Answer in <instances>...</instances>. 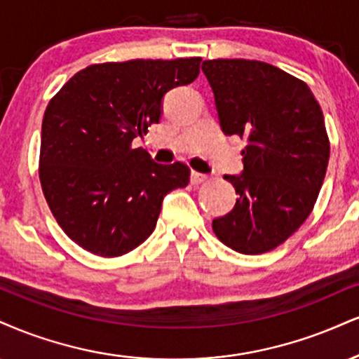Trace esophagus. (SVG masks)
Wrapping results in <instances>:
<instances>
[{"mask_svg": "<svg viewBox=\"0 0 359 359\" xmlns=\"http://www.w3.org/2000/svg\"><path fill=\"white\" fill-rule=\"evenodd\" d=\"M207 179H209V177H207L205 174H198V172H192L191 174V182L194 185L204 184V182H207Z\"/></svg>", "mask_w": 359, "mask_h": 359, "instance_id": "1", "label": "esophagus"}]
</instances>
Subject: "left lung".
<instances>
[{"label":"left lung","instance_id":"obj_1","mask_svg":"<svg viewBox=\"0 0 359 359\" xmlns=\"http://www.w3.org/2000/svg\"><path fill=\"white\" fill-rule=\"evenodd\" d=\"M226 135L248 137L241 175H224L239 198L214 219L219 241L241 254L283 244L316 204L330 161L321 107L303 80L256 60H205Z\"/></svg>","mask_w":359,"mask_h":359}]
</instances>
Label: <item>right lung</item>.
I'll return each instance as SVG.
<instances>
[{
  "label": "right lung",
  "mask_w": 359,
  "mask_h": 359,
  "mask_svg": "<svg viewBox=\"0 0 359 359\" xmlns=\"http://www.w3.org/2000/svg\"><path fill=\"white\" fill-rule=\"evenodd\" d=\"M202 58L90 65L51 98L41 123L40 182L75 244L118 257L154 232L162 201L185 187L191 168L155 163L133 138L162 115L168 90L197 79Z\"/></svg>",
  "instance_id": "add662e5"
}]
</instances>
